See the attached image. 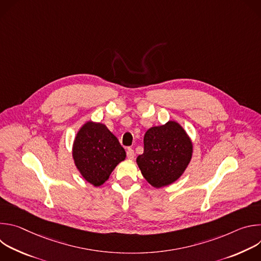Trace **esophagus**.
I'll return each mask as SVG.
<instances>
[{
    "label": "esophagus",
    "mask_w": 261,
    "mask_h": 261,
    "mask_svg": "<svg viewBox=\"0 0 261 261\" xmlns=\"http://www.w3.org/2000/svg\"><path fill=\"white\" fill-rule=\"evenodd\" d=\"M127 157H128V159H130V160H133V159H134L135 154H134V151L132 150V148H128V150H127Z\"/></svg>",
    "instance_id": "obj_1"
}]
</instances>
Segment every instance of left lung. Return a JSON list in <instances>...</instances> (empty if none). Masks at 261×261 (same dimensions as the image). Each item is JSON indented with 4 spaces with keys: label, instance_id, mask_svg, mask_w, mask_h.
Returning a JSON list of instances; mask_svg holds the SVG:
<instances>
[{
    "label": "left lung",
    "instance_id": "8db88e82",
    "mask_svg": "<svg viewBox=\"0 0 261 261\" xmlns=\"http://www.w3.org/2000/svg\"><path fill=\"white\" fill-rule=\"evenodd\" d=\"M143 143V154L136 162L146 181L157 189L177 180L192 159V140L175 121L148 129Z\"/></svg>",
    "mask_w": 261,
    "mask_h": 261
}]
</instances>
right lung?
Listing matches in <instances>:
<instances>
[{
	"label": "right lung",
	"instance_id": "1",
	"mask_svg": "<svg viewBox=\"0 0 261 261\" xmlns=\"http://www.w3.org/2000/svg\"><path fill=\"white\" fill-rule=\"evenodd\" d=\"M72 157L82 176L99 187L117 165L125 160L126 152L104 124L88 121L74 138Z\"/></svg>",
	"mask_w": 261,
	"mask_h": 261
}]
</instances>
